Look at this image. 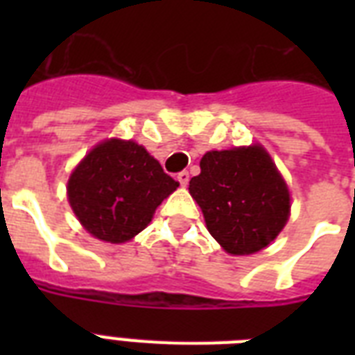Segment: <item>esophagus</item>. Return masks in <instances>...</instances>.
Here are the masks:
<instances>
[{
    "label": "esophagus",
    "instance_id": "1",
    "mask_svg": "<svg viewBox=\"0 0 355 355\" xmlns=\"http://www.w3.org/2000/svg\"><path fill=\"white\" fill-rule=\"evenodd\" d=\"M177 180H178V182H180V186H188L189 173L188 171H180L177 175Z\"/></svg>",
    "mask_w": 355,
    "mask_h": 355
}]
</instances>
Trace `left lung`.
I'll use <instances>...</instances> for the list:
<instances>
[{
    "instance_id": "left-lung-1",
    "label": "left lung",
    "mask_w": 355,
    "mask_h": 355,
    "mask_svg": "<svg viewBox=\"0 0 355 355\" xmlns=\"http://www.w3.org/2000/svg\"><path fill=\"white\" fill-rule=\"evenodd\" d=\"M189 193L208 232L234 256L265 248L289 219V189L261 145L208 150Z\"/></svg>"
}]
</instances>
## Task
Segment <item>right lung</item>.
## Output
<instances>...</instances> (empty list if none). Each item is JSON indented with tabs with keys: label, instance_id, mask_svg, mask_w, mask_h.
<instances>
[{
	"label": "right lung",
	"instance_id": "add662e5",
	"mask_svg": "<svg viewBox=\"0 0 355 355\" xmlns=\"http://www.w3.org/2000/svg\"><path fill=\"white\" fill-rule=\"evenodd\" d=\"M178 188L160 162L132 139L110 138L80 160L68 180L71 210L97 239L125 243L150 223Z\"/></svg>",
	"mask_w": 355,
	"mask_h": 355
}]
</instances>
